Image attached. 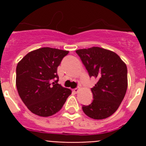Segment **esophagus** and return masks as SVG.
<instances>
[{
    "label": "esophagus",
    "instance_id": "obj_1",
    "mask_svg": "<svg viewBox=\"0 0 146 146\" xmlns=\"http://www.w3.org/2000/svg\"><path fill=\"white\" fill-rule=\"evenodd\" d=\"M79 91H80V89H79V88H76V89H73V92L74 93H78Z\"/></svg>",
    "mask_w": 146,
    "mask_h": 146
}]
</instances>
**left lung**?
Here are the masks:
<instances>
[{
	"label": "left lung",
	"instance_id": "1",
	"mask_svg": "<svg viewBox=\"0 0 146 146\" xmlns=\"http://www.w3.org/2000/svg\"><path fill=\"white\" fill-rule=\"evenodd\" d=\"M76 52L89 76L97 80L91 89L93 101L89 105H83L82 111L96 120L108 117L117 110L126 95L127 65L116 53L99 47L80 49Z\"/></svg>",
	"mask_w": 146,
	"mask_h": 146
}]
</instances>
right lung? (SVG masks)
<instances>
[{"mask_svg":"<svg viewBox=\"0 0 146 146\" xmlns=\"http://www.w3.org/2000/svg\"><path fill=\"white\" fill-rule=\"evenodd\" d=\"M68 53L45 47L28 53L17 64V91L36 115L49 117L57 113L72 92L57 83V66Z\"/></svg>","mask_w":146,"mask_h":146,"instance_id":"add662e5","label":"right lung"}]
</instances>
